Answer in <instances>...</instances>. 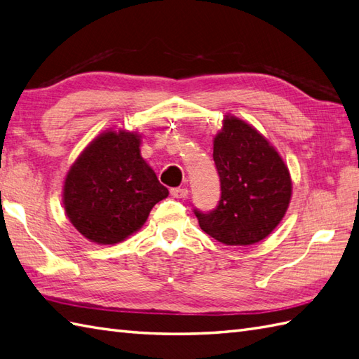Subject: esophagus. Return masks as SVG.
I'll use <instances>...</instances> for the list:
<instances>
[{
	"label": "esophagus",
	"instance_id": "obj_1",
	"mask_svg": "<svg viewBox=\"0 0 359 359\" xmlns=\"http://www.w3.org/2000/svg\"><path fill=\"white\" fill-rule=\"evenodd\" d=\"M170 195L173 198H186L189 195V190L186 187H175V189H170Z\"/></svg>",
	"mask_w": 359,
	"mask_h": 359
}]
</instances>
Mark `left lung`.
<instances>
[{
	"label": "left lung",
	"mask_w": 359,
	"mask_h": 359,
	"mask_svg": "<svg viewBox=\"0 0 359 359\" xmlns=\"http://www.w3.org/2000/svg\"><path fill=\"white\" fill-rule=\"evenodd\" d=\"M213 137L221 200L210 213L196 212L200 227L226 245H252L283 221L292 200L287 164L270 141L232 114Z\"/></svg>",
	"instance_id": "8db88e82"
}]
</instances>
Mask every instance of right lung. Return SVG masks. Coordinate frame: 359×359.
<instances>
[{"mask_svg":"<svg viewBox=\"0 0 359 359\" xmlns=\"http://www.w3.org/2000/svg\"><path fill=\"white\" fill-rule=\"evenodd\" d=\"M141 135L112 127L84 147L62 184L69 221L86 240L114 245L144 226L152 207L169 196L141 156Z\"/></svg>","mask_w":359,"mask_h":359,"instance_id":"1","label":"right lung"}]
</instances>
